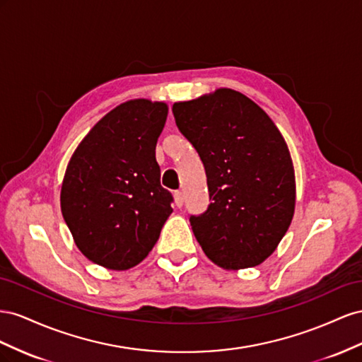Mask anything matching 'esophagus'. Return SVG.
<instances>
[{"instance_id": "1", "label": "esophagus", "mask_w": 362, "mask_h": 362, "mask_svg": "<svg viewBox=\"0 0 362 362\" xmlns=\"http://www.w3.org/2000/svg\"><path fill=\"white\" fill-rule=\"evenodd\" d=\"M174 202H175V206H177V208H182V204H183V192L182 191L174 192Z\"/></svg>"}]
</instances>
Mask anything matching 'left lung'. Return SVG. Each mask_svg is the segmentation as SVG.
<instances>
[{"instance_id": "8db88e82", "label": "left lung", "mask_w": 362, "mask_h": 362, "mask_svg": "<svg viewBox=\"0 0 362 362\" xmlns=\"http://www.w3.org/2000/svg\"><path fill=\"white\" fill-rule=\"evenodd\" d=\"M173 113L208 177V211L189 218L203 252L226 270L262 264L296 208L294 167L282 133L255 101L227 88L174 103Z\"/></svg>"}]
</instances>
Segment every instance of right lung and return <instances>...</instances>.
<instances>
[{
  "label": "right lung",
  "mask_w": 362,
  "mask_h": 362,
  "mask_svg": "<svg viewBox=\"0 0 362 362\" xmlns=\"http://www.w3.org/2000/svg\"><path fill=\"white\" fill-rule=\"evenodd\" d=\"M167 115L163 101L129 100L106 113L72 153L60 208L78 250L94 264L129 270L159 240L173 212L156 162Z\"/></svg>",
  "instance_id": "obj_1"
}]
</instances>
